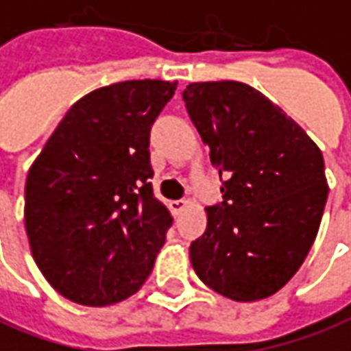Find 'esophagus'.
<instances>
[{
    "mask_svg": "<svg viewBox=\"0 0 351 351\" xmlns=\"http://www.w3.org/2000/svg\"><path fill=\"white\" fill-rule=\"evenodd\" d=\"M188 205H190V203H188L186 199L171 201V209H173V213H175V215H180L184 209H188Z\"/></svg>",
    "mask_w": 351,
    "mask_h": 351,
    "instance_id": "obj_1",
    "label": "esophagus"
}]
</instances>
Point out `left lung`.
<instances>
[{"instance_id": "1", "label": "left lung", "mask_w": 351, "mask_h": 351, "mask_svg": "<svg viewBox=\"0 0 351 351\" xmlns=\"http://www.w3.org/2000/svg\"><path fill=\"white\" fill-rule=\"evenodd\" d=\"M188 114L222 182L190 245L197 278L235 302L278 293L302 266L327 203L323 154L293 117L241 82L190 83Z\"/></svg>"}]
</instances>
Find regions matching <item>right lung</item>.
<instances>
[{"label":"right lung","instance_id":"obj_1","mask_svg":"<svg viewBox=\"0 0 351 351\" xmlns=\"http://www.w3.org/2000/svg\"><path fill=\"white\" fill-rule=\"evenodd\" d=\"M176 82L133 80L90 90L32 163L24 226L56 293L83 306L134 295L173 224L154 195L150 127Z\"/></svg>","mask_w":351,"mask_h":351}]
</instances>
